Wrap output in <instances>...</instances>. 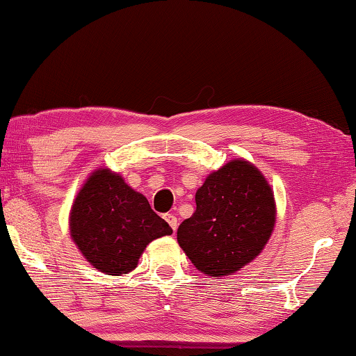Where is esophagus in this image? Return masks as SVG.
Segmentation results:
<instances>
[{
	"label": "esophagus",
	"mask_w": 356,
	"mask_h": 356,
	"mask_svg": "<svg viewBox=\"0 0 356 356\" xmlns=\"http://www.w3.org/2000/svg\"><path fill=\"white\" fill-rule=\"evenodd\" d=\"M163 218H165L167 223H168L170 226H172L173 231H177V228H178V220H177V216H175L173 213H165V215H163Z\"/></svg>",
	"instance_id": "obj_1"
}]
</instances>
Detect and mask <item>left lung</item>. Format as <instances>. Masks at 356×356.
<instances>
[{
    "instance_id": "left-lung-1",
    "label": "left lung",
    "mask_w": 356,
    "mask_h": 356,
    "mask_svg": "<svg viewBox=\"0 0 356 356\" xmlns=\"http://www.w3.org/2000/svg\"><path fill=\"white\" fill-rule=\"evenodd\" d=\"M195 212L178 228V244L204 275L238 271L260 254L275 228V197L245 161L210 173L195 193Z\"/></svg>"
}]
</instances>
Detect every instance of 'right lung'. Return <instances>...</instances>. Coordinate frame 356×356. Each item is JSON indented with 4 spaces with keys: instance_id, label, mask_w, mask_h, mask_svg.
I'll return each instance as SVG.
<instances>
[{
    "instance_id": "right-lung-1",
    "label": "right lung",
    "mask_w": 356,
    "mask_h": 356,
    "mask_svg": "<svg viewBox=\"0 0 356 356\" xmlns=\"http://www.w3.org/2000/svg\"><path fill=\"white\" fill-rule=\"evenodd\" d=\"M173 229L122 177L97 170L76 195L70 234L90 264L106 275L135 270L149 242Z\"/></svg>"
}]
</instances>
